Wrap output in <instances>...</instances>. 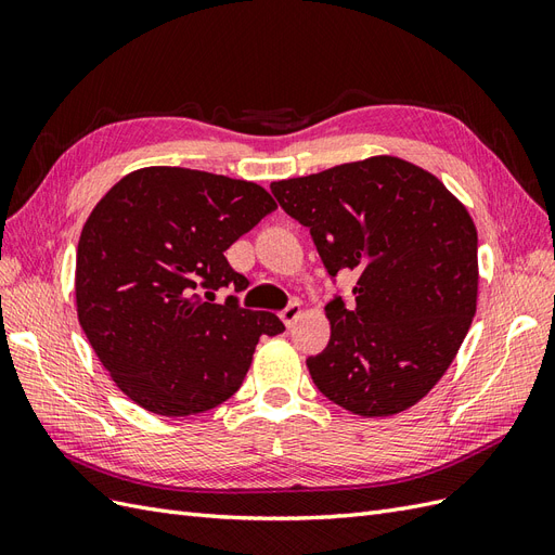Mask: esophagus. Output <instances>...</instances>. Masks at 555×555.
Returning <instances> with one entry per match:
<instances>
[{
  "mask_svg": "<svg viewBox=\"0 0 555 555\" xmlns=\"http://www.w3.org/2000/svg\"><path fill=\"white\" fill-rule=\"evenodd\" d=\"M299 313H301V304L299 301H291L288 307H285L283 311H281V320L285 323V327H291L295 320L299 318Z\"/></svg>",
  "mask_w": 555,
  "mask_h": 555,
  "instance_id": "obj_1",
  "label": "esophagus"
}]
</instances>
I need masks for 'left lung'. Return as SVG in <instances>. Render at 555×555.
Returning <instances> with one entry per match:
<instances>
[{
  "label": "left lung",
  "instance_id": "8db88e82",
  "mask_svg": "<svg viewBox=\"0 0 555 555\" xmlns=\"http://www.w3.org/2000/svg\"><path fill=\"white\" fill-rule=\"evenodd\" d=\"M307 225L325 270L354 272V307L334 297L327 348L309 357L315 387L354 415H397L424 399L466 338L477 309V230L431 172L371 156L272 182Z\"/></svg>",
  "mask_w": 555,
  "mask_h": 555
}]
</instances>
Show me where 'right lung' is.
Masks as SVG:
<instances>
[{
  "mask_svg": "<svg viewBox=\"0 0 555 555\" xmlns=\"http://www.w3.org/2000/svg\"><path fill=\"white\" fill-rule=\"evenodd\" d=\"M276 209L254 182L154 166L129 172L89 214L78 242L76 304L115 385L154 415L186 417L230 399L262 334L285 327L219 288L248 279L225 251Z\"/></svg>",
  "mask_w": 555,
  "mask_h": 555,
  "instance_id": "obj_1",
  "label": "right lung"
}]
</instances>
